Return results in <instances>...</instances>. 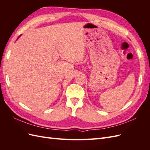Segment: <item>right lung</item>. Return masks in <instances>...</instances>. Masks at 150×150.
<instances>
[{
    "instance_id": "1",
    "label": "right lung",
    "mask_w": 150,
    "mask_h": 150,
    "mask_svg": "<svg viewBox=\"0 0 150 150\" xmlns=\"http://www.w3.org/2000/svg\"><path fill=\"white\" fill-rule=\"evenodd\" d=\"M21 35H19V38L20 37V36H21ZM19 38H17V39H19Z\"/></svg>"
}]
</instances>
